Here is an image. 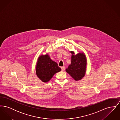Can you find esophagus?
<instances>
[{"mask_svg":"<svg viewBox=\"0 0 120 120\" xmlns=\"http://www.w3.org/2000/svg\"><path fill=\"white\" fill-rule=\"evenodd\" d=\"M61 69H62V71H63L65 69V67H61Z\"/></svg>","mask_w":120,"mask_h":120,"instance_id":"obj_1","label":"esophagus"}]
</instances>
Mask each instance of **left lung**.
I'll use <instances>...</instances> for the list:
<instances>
[{
    "label": "left lung",
    "instance_id": "left-lung-1",
    "mask_svg": "<svg viewBox=\"0 0 120 120\" xmlns=\"http://www.w3.org/2000/svg\"><path fill=\"white\" fill-rule=\"evenodd\" d=\"M71 53V62L66 71L75 80H81L86 74L87 59L83 52H79L75 55L73 51Z\"/></svg>",
    "mask_w": 120,
    "mask_h": 120
}]
</instances>
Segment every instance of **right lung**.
<instances>
[{"label": "right lung", "mask_w": 120, "mask_h": 120, "mask_svg": "<svg viewBox=\"0 0 120 120\" xmlns=\"http://www.w3.org/2000/svg\"><path fill=\"white\" fill-rule=\"evenodd\" d=\"M36 74L38 78L44 82H48L54 75L61 71L57 63L53 61L46 54L38 57L36 66Z\"/></svg>", "instance_id": "1"}]
</instances>
